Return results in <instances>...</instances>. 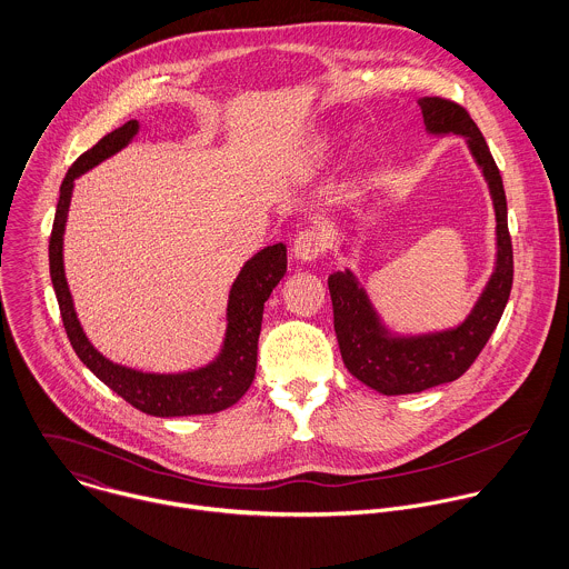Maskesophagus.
Returning <instances> with one entry per match:
<instances>
[{"label": "esophagus", "mask_w": 569, "mask_h": 569, "mask_svg": "<svg viewBox=\"0 0 569 569\" xmlns=\"http://www.w3.org/2000/svg\"><path fill=\"white\" fill-rule=\"evenodd\" d=\"M295 257L301 261H315L326 250V237L317 227L301 228L295 237Z\"/></svg>", "instance_id": "esophagus-1"}]
</instances>
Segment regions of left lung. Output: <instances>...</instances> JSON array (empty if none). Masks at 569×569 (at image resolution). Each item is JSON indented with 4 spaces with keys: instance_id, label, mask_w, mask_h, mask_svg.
<instances>
[{
    "instance_id": "1",
    "label": "left lung",
    "mask_w": 569,
    "mask_h": 569,
    "mask_svg": "<svg viewBox=\"0 0 569 569\" xmlns=\"http://www.w3.org/2000/svg\"><path fill=\"white\" fill-rule=\"evenodd\" d=\"M429 133H459L481 167L497 218V266L468 319L453 330L396 337L378 319L367 292L345 270L328 279L335 332L342 362L351 376L385 396L418 393L457 380L479 356L495 332L512 290V241L508 232V209L501 173L470 114L455 101L425 97L418 101Z\"/></svg>"
}]
</instances>
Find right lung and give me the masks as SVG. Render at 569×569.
<instances>
[{
	"label": "right lung",
	"instance_id": "add662e5",
	"mask_svg": "<svg viewBox=\"0 0 569 569\" xmlns=\"http://www.w3.org/2000/svg\"><path fill=\"white\" fill-rule=\"evenodd\" d=\"M136 131L138 120H129L112 133L103 136L92 149L77 158V162L68 169L61 182V196L54 213L48 252L50 277L59 301L63 328L83 365L138 411L158 418L218 413L232 407L248 391L254 378L263 303L268 301L272 288L286 274V246L274 243L259 250L252 259L246 261V266L237 274L228 295L227 339L222 353L211 365L184 373H142L108 360L88 341L77 319L72 295L63 272V230L74 180L101 160L114 156L116 151H120L136 136Z\"/></svg>",
	"mask_w": 569,
	"mask_h": 569
}]
</instances>
